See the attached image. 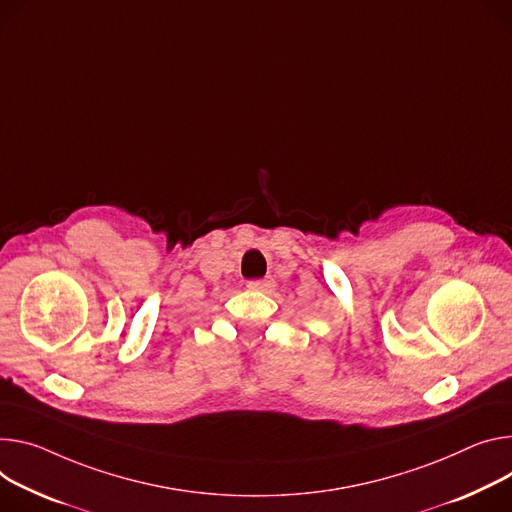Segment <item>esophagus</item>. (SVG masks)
Listing matches in <instances>:
<instances>
[{
  "instance_id": "obj_1",
  "label": "esophagus",
  "mask_w": 512,
  "mask_h": 512,
  "mask_svg": "<svg viewBox=\"0 0 512 512\" xmlns=\"http://www.w3.org/2000/svg\"><path fill=\"white\" fill-rule=\"evenodd\" d=\"M247 288L255 290V292H271L273 280L271 277H265V280H251V282H247Z\"/></svg>"
}]
</instances>
